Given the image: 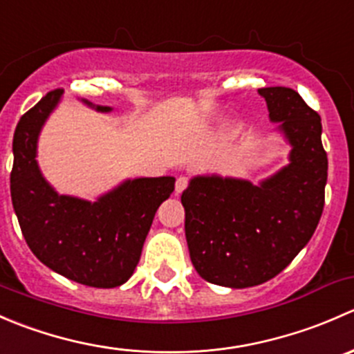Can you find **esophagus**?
Listing matches in <instances>:
<instances>
[{
    "label": "esophagus",
    "instance_id": "34e87169",
    "mask_svg": "<svg viewBox=\"0 0 354 354\" xmlns=\"http://www.w3.org/2000/svg\"><path fill=\"white\" fill-rule=\"evenodd\" d=\"M187 187H188V180L185 176H180L176 180V185H174V194L180 195L181 192H183Z\"/></svg>",
    "mask_w": 354,
    "mask_h": 354
}]
</instances>
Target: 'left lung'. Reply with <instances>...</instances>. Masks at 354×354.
Listing matches in <instances>:
<instances>
[{
  "instance_id": "8db88e82",
  "label": "left lung",
  "mask_w": 354,
  "mask_h": 354,
  "mask_svg": "<svg viewBox=\"0 0 354 354\" xmlns=\"http://www.w3.org/2000/svg\"><path fill=\"white\" fill-rule=\"evenodd\" d=\"M289 162L259 185L198 174L181 195L190 259L202 279L233 289L276 277L313 236L324 210L327 154L320 116L288 87H263Z\"/></svg>"
}]
</instances>
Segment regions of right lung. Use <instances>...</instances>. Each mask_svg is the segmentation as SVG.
<instances>
[{
    "mask_svg": "<svg viewBox=\"0 0 354 354\" xmlns=\"http://www.w3.org/2000/svg\"><path fill=\"white\" fill-rule=\"evenodd\" d=\"M59 101L62 91L49 92L17 124L10 176L13 209L28 248L46 267L85 286H121L133 274L157 209L173 194L176 180H124L94 202L58 194L39 167L37 144ZM80 101L97 113L113 111Z\"/></svg>",
    "mask_w": 354,
    "mask_h": 354,
    "instance_id": "1",
    "label": "right lung"
}]
</instances>
